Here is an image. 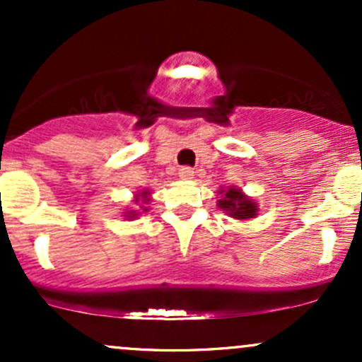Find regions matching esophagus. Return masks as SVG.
Wrapping results in <instances>:
<instances>
[{
	"label": "esophagus",
	"mask_w": 362,
	"mask_h": 362,
	"mask_svg": "<svg viewBox=\"0 0 362 362\" xmlns=\"http://www.w3.org/2000/svg\"><path fill=\"white\" fill-rule=\"evenodd\" d=\"M178 177L184 178V180H190V178H194V170L190 167H182L178 170Z\"/></svg>",
	"instance_id": "obj_1"
}]
</instances>
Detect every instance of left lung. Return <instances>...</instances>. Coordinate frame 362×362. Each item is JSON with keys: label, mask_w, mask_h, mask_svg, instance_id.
I'll use <instances>...</instances> for the list:
<instances>
[{"label": "left lung", "mask_w": 362, "mask_h": 362, "mask_svg": "<svg viewBox=\"0 0 362 362\" xmlns=\"http://www.w3.org/2000/svg\"><path fill=\"white\" fill-rule=\"evenodd\" d=\"M218 206L221 207L223 211H226L231 218H236V219L253 218L257 213L255 202L250 201L248 197H245L238 189H233V187L224 192V197L219 199Z\"/></svg>", "instance_id": "1"}]
</instances>
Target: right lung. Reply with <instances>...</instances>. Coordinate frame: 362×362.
<instances>
[{
	"label": "right lung",
	"instance_id": "add662e5",
	"mask_svg": "<svg viewBox=\"0 0 362 362\" xmlns=\"http://www.w3.org/2000/svg\"><path fill=\"white\" fill-rule=\"evenodd\" d=\"M139 197L143 199V202H148V201H149V199H148V192H143L141 195H138V201H136V202H139ZM132 213H134V211H132ZM132 213H131V214H132ZM132 216H136V214H132Z\"/></svg>",
	"mask_w": 362,
	"mask_h": 362
}]
</instances>
